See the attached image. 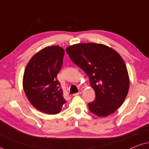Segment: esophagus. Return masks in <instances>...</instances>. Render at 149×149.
Segmentation results:
<instances>
[{
    "label": "esophagus",
    "instance_id": "obj_1",
    "mask_svg": "<svg viewBox=\"0 0 149 149\" xmlns=\"http://www.w3.org/2000/svg\"><path fill=\"white\" fill-rule=\"evenodd\" d=\"M82 92H83V90H82V89H80V90L79 91V92H78V93H75V94H74V95H80V94H81V93H82Z\"/></svg>",
    "mask_w": 149,
    "mask_h": 149
}]
</instances>
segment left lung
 <instances>
[{"instance_id": "left-lung-1", "label": "left lung", "mask_w": 149, "mask_h": 149, "mask_svg": "<svg viewBox=\"0 0 149 149\" xmlns=\"http://www.w3.org/2000/svg\"><path fill=\"white\" fill-rule=\"evenodd\" d=\"M66 51L89 78L95 99L88 104L91 113L107 117L121 107L130 87L127 69L121 56L103 44L87 42L70 45Z\"/></svg>"}]
</instances>
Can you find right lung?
I'll list each match as a JSON object with an SVG mask.
<instances>
[{"label": "right lung", "instance_id": "obj_1", "mask_svg": "<svg viewBox=\"0 0 149 149\" xmlns=\"http://www.w3.org/2000/svg\"><path fill=\"white\" fill-rule=\"evenodd\" d=\"M64 50L55 45L42 49L32 56L24 70L23 87L34 108L56 115L66 102L57 75L62 66Z\"/></svg>", "mask_w": 149, "mask_h": 149}]
</instances>
